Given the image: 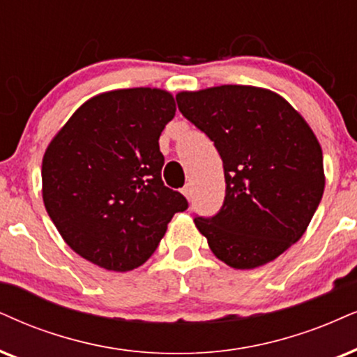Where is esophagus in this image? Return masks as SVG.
<instances>
[{"mask_svg":"<svg viewBox=\"0 0 357 357\" xmlns=\"http://www.w3.org/2000/svg\"><path fill=\"white\" fill-rule=\"evenodd\" d=\"M181 192L188 197V199H191V186H189V184H186V186L181 189Z\"/></svg>","mask_w":357,"mask_h":357,"instance_id":"34e87169","label":"esophagus"}]
</instances>
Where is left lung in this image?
Returning <instances> with one entry per match:
<instances>
[{"instance_id":"obj_1","label":"left lung","mask_w":357,"mask_h":357,"mask_svg":"<svg viewBox=\"0 0 357 357\" xmlns=\"http://www.w3.org/2000/svg\"><path fill=\"white\" fill-rule=\"evenodd\" d=\"M176 102L222 158L224 204L194 218L212 254L238 270L275 260L300 241L323 197L313 130L285 98L250 85L181 92Z\"/></svg>"}]
</instances>
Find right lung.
Masks as SVG:
<instances>
[{
	"label": "right lung",
	"mask_w": 357,
	"mask_h": 357,
	"mask_svg": "<svg viewBox=\"0 0 357 357\" xmlns=\"http://www.w3.org/2000/svg\"><path fill=\"white\" fill-rule=\"evenodd\" d=\"M176 112L160 89H121L75 110L43 158V199L75 254L98 267L128 272L156 250L181 192L161 179V132Z\"/></svg>",
	"instance_id": "right-lung-1"
}]
</instances>
